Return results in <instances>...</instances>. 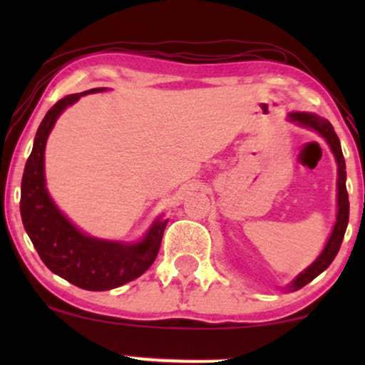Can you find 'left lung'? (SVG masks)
<instances>
[{"mask_svg": "<svg viewBox=\"0 0 365 365\" xmlns=\"http://www.w3.org/2000/svg\"><path fill=\"white\" fill-rule=\"evenodd\" d=\"M290 120L295 121L297 125L305 128L316 130L321 137H324V140L328 142V145L333 150L334 158L338 163V212H336V223L333 226V232L326 242V247L322 249L319 257L314 261L307 269L302 271L297 276L293 282L288 284V290H300L307 283H311L316 276H319L326 267L333 262V259L336 257L338 250L345 237L346 225H349V212H350V202H349V194H346V171H345V159H343L340 139L334 133L333 125L328 120L321 118V116L312 115V113H290Z\"/></svg>", "mask_w": 365, "mask_h": 365, "instance_id": "left-lung-1", "label": "left lung"}]
</instances>
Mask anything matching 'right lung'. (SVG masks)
I'll return each instance as SVG.
<instances>
[{"instance_id": "add662e5", "label": "right lung", "mask_w": 365, "mask_h": 365, "mask_svg": "<svg viewBox=\"0 0 365 365\" xmlns=\"http://www.w3.org/2000/svg\"><path fill=\"white\" fill-rule=\"evenodd\" d=\"M106 91L104 87L60 99L46 113L37 128L34 148L25 163L20 195V215L37 254L54 274L91 292L111 290L139 278L154 262L168 220L158 217L137 244L99 240L82 233L61 215L48 194L44 180L46 140L58 116L82 96Z\"/></svg>"}]
</instances>
